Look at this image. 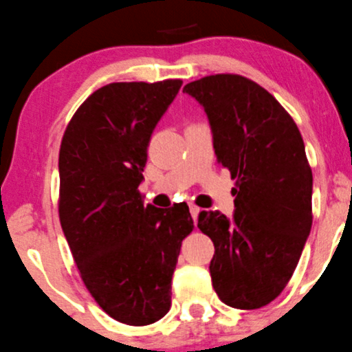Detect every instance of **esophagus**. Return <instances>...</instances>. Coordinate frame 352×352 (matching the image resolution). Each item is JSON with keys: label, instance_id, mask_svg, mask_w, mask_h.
Returning a JSON list of instances; mask_svg holds the SVG:
<instances>
[{"label": "esophagus", "instance_id": "34e87169", "mask_svg": "<svg viewBox=\"0 0 352 352\" xmlns=\"http://www.w3.org/2000/svg\"><path fill=\"white\" fill-rule=\"evenodd\" d=\"M201 207H197V206H190V214H192V219H194V223H197V217H199V214H201Z\"/></svg>", "mask_w": 352, "mask_h": 352}]
</instances>
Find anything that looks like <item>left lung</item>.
<instances>
[{"label": "left lung", "mask_w": 352, "mask_h": 352, "mask_svg": "<svg viewBox=\"0 0 352 352\" xmlns=\"http://www.w3.org/2000/svg\"><path fill=\"white\" fill-rule=\"evenodd\" d=\"M209 118L217 162L236 179L234 216L199 214L214 243L210 278L226 305L253 310L290 282L312 228V170L297 124L260 84L238 74L188 82Z\"/></svg>", "instance_id": "left-lung-1"}]
</instances>
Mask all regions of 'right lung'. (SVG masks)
Wrapping results in <instances>:
<instances>
[{
    "label": "right lung",
    "instance_id": "add662e5",
    "mask_svg": "<svg viewBox=\"0 0 352 352\" xmlns=\"http://www.w3.org/2000/svg\"><path fill=\"white\" fill-rule=\"evenodd\" d=\"M182 80L113 82L79 106L58 153V217L84 285L118 322L148 325L172 305L180 246L194 229L186 202L143 204L151 133Z\"/></svg>",
    "mask_w": 352,
    "mask_h": 352
}]
</instances>
